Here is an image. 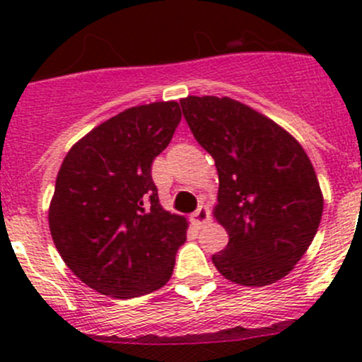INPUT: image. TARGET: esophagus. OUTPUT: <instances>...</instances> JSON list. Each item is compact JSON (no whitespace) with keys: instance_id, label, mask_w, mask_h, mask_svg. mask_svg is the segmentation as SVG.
I'll return each mask as SVG.
<instances>
[{"instance_id":"34e87169","label":"esophagus","mask_w":362,"mask_h":362,"mask_svg":"<svg viewBox=\"0 0 362 362\" xmlns=\"http://www.w3.org/2000/svg\"><path fill=\"white\" fill-rule=\"evenodd\" d=\"M208 218H210V210H208L206 206H203V204H202V206H198V210H196L194 214L191 215V221H192V224H194V226L204 224Z\"/></svg>"}]
</instances>
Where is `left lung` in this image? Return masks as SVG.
<instances>
[{"label":"left lung","instance_id":"1","mask_svg":"<svg viewBox=\"0 0 362 362\" xmlns=\"http://www.w3.org/2000/svg\"><path fill=\"white\" fill-rule=\"evenodd\" d=\"M180 105L218 173L214 217L229 242L211 255L215 268L240 286L275 284L305 255L322 218L308 156L284 127L228 96H187Z\"/></svg>","mask_w":362,"mask_h":362}]
</instances>
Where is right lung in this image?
<instances>
[{"label": "right lung", "mask_w": 362, "mask_h": 362, "mask_svg": "<svg viewBox=\"0 0 362 362\" xmlns=\"http://www.w3.org/2000/svg\"><path fill=\"white\" fill-rule=\"evenodd\" d=\"M182 119L177 101L127 108L66 154L49 206L54 245L90 289L129 299L170 280L187 218L159 203L151 166Z\"/></svg>", "instance_id": "1"}]
</instances>
